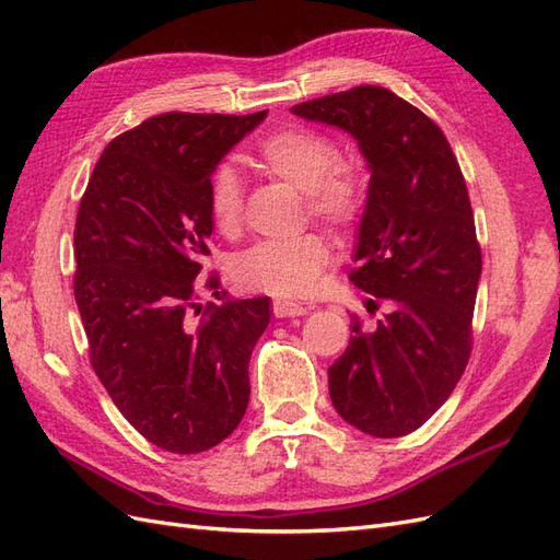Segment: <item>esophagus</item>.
<instances>
[{
    "mask_svg": "<svg viewBox=\"0 0 560 560\" xmlns=\"http://www.w3.org/2000/svg\"><path fill=\"white\" fill-rule=\"evenodd\" d=\"M306 313H308V308L301 306V303L284 301V299L273 301V315L276 317H299V315H306Z\"/></svg>",
    "mask_w": 560,
    "mask_h": 560,
    "instance_id": "34e87169",
    "label": "esophagus"
}]
</instances>
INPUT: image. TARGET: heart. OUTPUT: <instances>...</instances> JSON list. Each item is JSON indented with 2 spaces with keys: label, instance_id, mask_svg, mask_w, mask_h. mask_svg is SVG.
<instances>
[{
  "label": "heart",
  "instance_id": "1",
  "mask_svg": "<svg viewBox=\"0 0 560 560\" xmlns=\"http://www.w3.org/2000/svg\"><path fill=\"white\" fill-rule=\"evenodd\" d=\"M261 173L303 191L308 210L331 226H350L364 208L362 175L338 161L336 144L308 128H282L264 138L252 154ZM210 217L219 231H233L243 217V186L231 165L217 167L210 179ZM329 264V243L319 233L287 241H266L241 254L233 280L243 290L280 299H303L317 290Z\"/></svg>",
  "mask_w": 560,
  "mask_h": 560
}]
</instances>
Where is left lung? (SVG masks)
<instances>
[{
	"instance_id": "8db88e82",
	"label": "left lung",
	"mask_w": 560,
	"mask_h": 560,
	"mask_svg": "<svg viewBox=\"0 0 560 560\" xmlns=\"http://www.w3.org/2000/svg\"><path fill=\"white\" fill-rule=\"evenodd\" d=\"M292 114L358 142L371 179L350 280L389 306L374 329L350 319V343L329 366L331 404L364 434L404 436L451 397L471 352L481 249L460 165L434 121L381 86Z\"/></svg>"
}]
</instances>
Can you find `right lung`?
Here are the masks:
<instances>
[{
    "label": "right lung",
    "mask_w": 560,
    "mask_h": 560,
    "mask_svg": "<svg viewBox=\"0 0 560 560\" xmlns=\"http://www.w3.org/2000/svg\"><path fill=\"white\" fill-rule=\"evenodd\" d=\"M266 114L151 116L107 144L81 198L74 296L91 364L118 411L163 451H208L247 409L270 299L210 303L196 319V278L214 229L212 173Z\"/></svg>",
    "instance_id": "add662e5"
}]
</instances>
